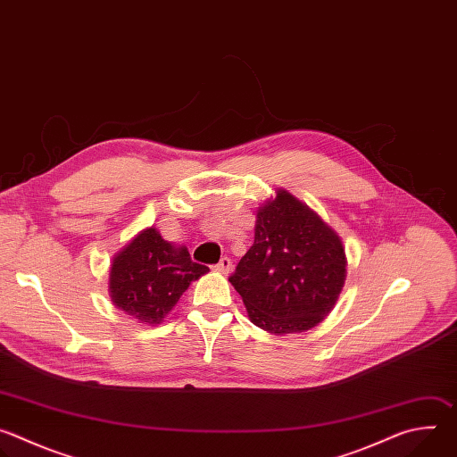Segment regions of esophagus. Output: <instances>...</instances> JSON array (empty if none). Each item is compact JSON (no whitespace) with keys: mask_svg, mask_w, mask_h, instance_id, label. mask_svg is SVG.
Wrapping results in <instances>:
<instances>
[{"mask_svg":"<svg viewBox=\"0 0 457 457\" xmlns=\"http://www.w3.org/2000/svg\"><path fill=\"white\" fill-rule=\"evenodd\" d=\"M231 268H233V264H231V258H228V256H222V258H220V262L217 264V271H220L222 275H228V273L231 271Z\"/></svg>","mask_w":457,"mask_h":457,"instance_id":"34e87169","label":"esophagus"}]
</instances>
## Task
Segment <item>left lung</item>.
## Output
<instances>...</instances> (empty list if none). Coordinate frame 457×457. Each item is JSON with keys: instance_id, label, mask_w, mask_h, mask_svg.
<instances>
[{"instance_id": "8db88e82", "label": "left lung", "mask_w": 457, "mask_h": 457, "mask_svg": "<svg viewBox=\"0 0 457 457\" xmlns=\"http://www.w3.org/2000/svg\"><path fill=\"white\" fill-rule=\"evenodd\" d=\"M347 277L340 235L287 189L256 210L254 242L229 282L249 320L271 335L303 333L337 305Z\"/></svg>"}]
</instances>
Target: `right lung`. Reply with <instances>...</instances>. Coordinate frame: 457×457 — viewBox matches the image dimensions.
Listing matches in <instances>:
<instances>
[{
  "label": "right lung",
  "instance_id": "1",
  "mask_svg": "<svg viewBox=\"0 0 457 457\" xmlns=\"http://www.w3.org/2000/svg\"><path fill=\"white\" fill-rule=\"evenodd\" d=\"M208 271L193 262L186 245L164 240L152 226L113 254L108 295L117 309L139 323L159 325L189 284Z\"/></svg>",
  "mask_w": 457,
  "mask_h": 457
}]
</instances>
